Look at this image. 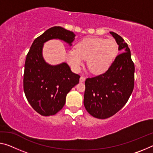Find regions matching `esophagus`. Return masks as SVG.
<instances>
[{
    "label": "esophagus",
    "mask_w": 153,
    "mask_h": 153,
    "mask_svg": "<svg viewBox=\"0 0 153 153\" xmlns=\"http://www.w3.org/2000/svg\"><path fill=\"white\" fill-rule=\"evenodd\" d=\"M85 79H86V78H85L84 77L81 76L79 78V82H84L85 81Z\"/></svg>",
    "instance_id": "obj_1"
}]
</instances>
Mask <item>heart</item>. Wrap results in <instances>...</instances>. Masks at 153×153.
<instances>
[{
  "mask_svg": "<svg viewBox=\"0 0 153 153\" xmlns=\"http://www.w3.org/2000/svg\"><path fill=\"white\" fill-rule=\"evenodd\" d=\"M118 52V46L112 39L86 38L77 44L76 49L67 53V60L75 71H79L87 59L88 68L93 74H101L113 63Z\"/></svg>",
  "mask_w": 153,
  "mask_h": 153,
  "instance_id": "b5f03b06",
  "label": "heart"
}]
</instances>
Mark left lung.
Listing matches in <instances>:
<instances>
[{
	"label": "left lung",
	"instance_id": "left-lung-1",
	"mask_svg": "<svg viewBox=\"0 0 153 153\" xmlns=\"http://www.w3.org/2000/svg\"><path fill=\"white\" fill-rule=\"evenodd\" d=\"M119 45L120 54L104 74L85 81L84 105L94 117L107 119L128 102L134 86V64L128 44L117 33L110 32Z\"/></svg>",
	"mask_w": 153,
	"mask_h": 153
}]
</instances>
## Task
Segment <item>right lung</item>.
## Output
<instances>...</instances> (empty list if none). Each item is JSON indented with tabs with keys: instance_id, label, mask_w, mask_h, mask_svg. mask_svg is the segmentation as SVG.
I'll return each mask as SVG.
<instances>
[{
	"instance_id": "right-lung-1",
	"label": "right lung",
	"mask_w": 153,
	"mask_h": 153,
	"mask_svg": "<svg viewBox=\"0 0 153 153\" xmlns=\"http://www.w3.org/2000/svg\"><path fill=\"white\" fill-rule=\"evenodd\" d=\"M75 36L73 32L62 27H51L36 38L28 52L25 63L24 90L27 101L41 115H53L62 109L67 93L78 84L80 77L65 62L56 65L46 63L42 55L44 44L59 39L71 46Z\"/></svg>"
}]
</instances>
